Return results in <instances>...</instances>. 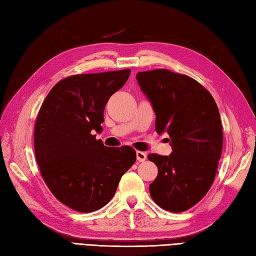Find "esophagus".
<instances>
[{"label":"esophagus","mask_w":256,"mask_h":256,"mask_svg":"<svg viewBox=\"0 0 256 256\" xmlns=\"http://www.w3.org/2000/svg\"><path fill=\"white\" fill-rule=\"evenodd\" d=\"M147 158V154L142 152H136V159L140 162H144Z\"/></svg>","instance_id":"1"}]
</instances>
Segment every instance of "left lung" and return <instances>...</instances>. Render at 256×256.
<instances>
[{
    "label": "left lung",
    "mask_w": 256,
    "mask_h": 256,
    "mask_svg": "<svg viewBox=\"0 0 256 256\" xmlns=\"http://www.w3.org/2000/svg\"><path fill=\"white\" fill-rule=\"evenodd\" d=\"M156 114V130L170 135L172 154H152L158 176L149 185L152 200L166 211L184 212L211 188L222 149L218 104L202 85L168 69L136 74ZM169 142V140H168Z\"/></svg>",
    "instance_id": "left-lung-1"
}]
</instances>
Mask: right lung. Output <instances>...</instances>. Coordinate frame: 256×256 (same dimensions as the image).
Instances as JSON below:
<instances>
[{
  "instance_id": "right-lung-1",
  "label": "right lung",
  "mask_w": 256,
  "mask_h": 256,
  "mask_svg": "<svg viewBox=\"0 0 256 256\" xmlns=\"http://www.w3.org/2000/svg\"><path fill=\"white\" fill-rule=\"evenodd\" d=\"M130 70L76 74L50 90L36 116L34 152L55 198L78 212L97 211L112 199L122 175L136 161L130 146L109 148L102 133L104 110Z\"/></svg>"
}]
</instances>
